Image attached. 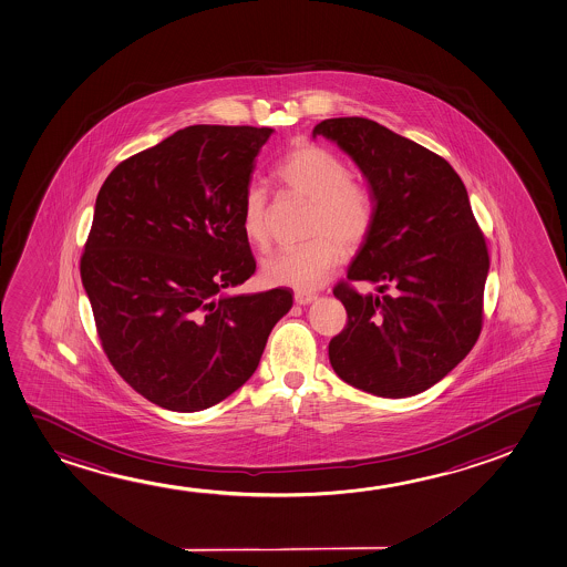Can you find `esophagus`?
Returning a JSON list of instances; mask_svg holds the SVG:
<instances>
[{
    "instance_id": "34e87169",
    "label": "esophagus",
    "mask_w": 567,
    "mask_h": 567,
    "mask_svg": "<svg viewBox=\"0 0 567 567\" xmlns=\"http://www.w3.org/2000/svg\"><path fill=\"white\" fill-rule=\"evenodd\" d=\"M318 298V295H312V292H296L295 302L300 306L312 305L313 300Z\"/></svg>"
}]
</instances>
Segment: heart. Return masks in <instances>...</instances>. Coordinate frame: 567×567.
<instances>
[{
  "label": "heart",
  "mask_w": 567,
  "mask_h": 567,
  "mask_svg": "<svg viewBox=\"0 0 567 567\" xmlns=\"http://www.w3.org/2000/svg\"><path fill=\"white\" fill-rule=\"evenodd\" d=\"M277 177L290 193L312 203L305 246L267 257L262 279L296 290L320 288L343 259V246L357 247L369 236L374 203L369 189L351 179L341 157L316 144L290 150ZM241 230L255 247L269 244V206L261 185H249L241 206Z\"/></svg>",
  "instance_id": "1"
}]
</instances>
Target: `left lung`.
<instances>
[{
  "instance_id": "8db88e82",
  "label": "left lung",
  "mask_w": 567,
  "mask_h": 567,
  "mask_svg": "<svg viewBox=\"0 0 567 567\" xmlns=\"http://www.w3.org/2000/svg\"><path fill=\"white\" fill-rule=\"evenodd\" d=\"M369 183L374 221L333 295L347 326L329 341L337 377L380 398H410L443 380L482 331L489 255L458 173L382 124L343 116L313 126ZM391 292L384 296L383 292Z\"/></svg>"
}]
</instances>
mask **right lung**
<instances>
[{"label":"right lung","instance_id":"1","mask_svg":"<svg viewBox=\"0 0 567 567\" xmlns=\"http://www.w3.org/2000/svg\"><path fill=\"white\" fill-rule=\"evenodd\" d=\"M272 128L195 124L124 159L95 200L82 282L116 372L165 410L200 411L251 378L290 288L255 272L241 206Z\"/></svg>","mask_w":567,"mask_h":567}]
</instances>
